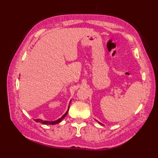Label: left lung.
<instances>
[{
	"instance_id": "8db88e82",
	"label": "left lung",
	"mask_w": 158,
	"mask_h": 158,
	"mask_svg": "<svg viewBox=\"0 0 158 158\" xmlns=\"http://www.w3.org/2000/svg\"><path fill=\"white\" fill-rule=\"evenodd\" d=\"M97 122H98V121H97ZM98 123H99L100 124H101V125H103V124H102V123H100V122H98Z\"/></svg>"
}]
</instances>
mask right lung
<instances>
[{
	"instance_id": "obj_1",
	"label": "right lung",
	"mask_w": 158,
	"mask_h": 158,
	"mask_svg": "<svg viewBox=\"0 0 158 158\" xmlns=\"http://www.w3.org/2000/svg\"><path fill=\"white\" fill-rule=\"evenodd\" d=\"M70 102H71V100H70ZM69 106H69V109H68V110H67V111L65 113L64 115H63V116L62 117H60V118L58 119H57L56 121H52V122H49V121H43V120H42L41 119H35V122H36L41 123L42 124H45V125H46V124H47V125H54V124H57V123H58L60 122H61L62 120L64 118V117H66V115H67V113H68L69 110Z\"/></svg>"
}]
</instances>
